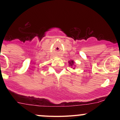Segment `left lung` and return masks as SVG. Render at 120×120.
<instances>
[{"mask_svg":"<svg viewBox=\"0 0 120 120\" xmlns=\"http://www.w3.org/2000/svg\"><path fill=\"white\" fill-rule=\"evenodd\" d=\"M68 63H69V65L70 67H71V68H72V67H73L74 68H73V69H75V67H74V66H75V65L74 64L75 63H74V61H73V60H70V61H68Z\"/></svg>","mask_w":120,"mask_h":120,"instance_id":"left-lung-1","label":"left lung"}]
</instances>
